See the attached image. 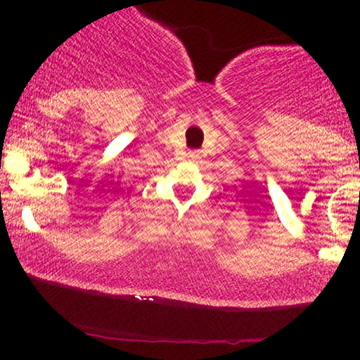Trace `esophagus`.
I'll return each instance as SVG.
<instances>
[{
  "label": "esophagus",
  "instance_id": "34e87169",
  "mask_svg": "<svg viewBox=\"0 0 360 360\" xmlns=\"http://www.w3.org/2000/svg\"><path fill=\"white\" fill-rule=\"evenodd\" d=\"M188 157H190V159H198V157H200V154H198V152H190V154H188Z\"/></svg>",
  "mask_w": 360,
  "mask_h": 360
}]
</instances>
